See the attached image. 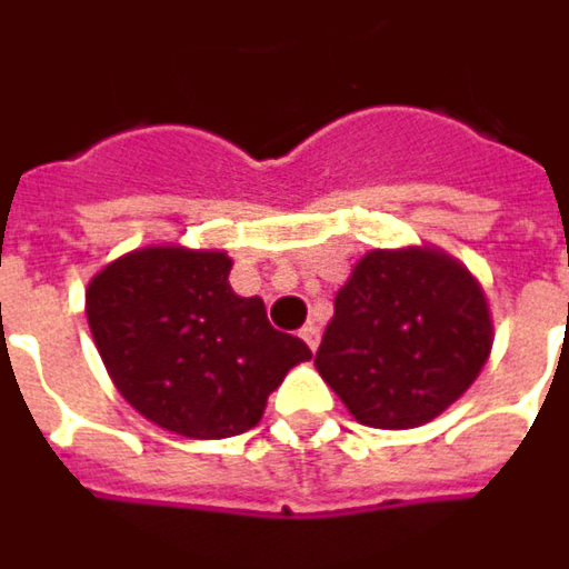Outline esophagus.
I'll use <instances>...</instances> for the list:
<instances>
[{"mask_svg": "<svg viewBox=\"0 0 569 569\" xmlns=\"http://www.w3.org/2000/svg\"><path fill=\"white\" fill-rule=\"evenodd\" d=\"M298 336L305 339V345H308L311 351H317V345H320V326L305 323V326H301V332H298Z\"/></svg>", "mask_w": 569, "mask_h": 569, "instance_id": "34e87169", "label": "esophagus"}]
</instances>
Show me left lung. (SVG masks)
I'll use <instances>...</instances> for the list:
<instances>
[{
  "instance_id": "left-lung-1",
  "label": "left lung",
  "mask_w": 569,
  "mask_h": 569,
  "mask_svg": "<svg viewBox=\"0 0 569 569\" xmlns=\"http://www.w3.org/2000/svg\"><path fill=\"white\" fill-rule=\"evenodd\" d=\"M492 345L478 280L437 249H376L336 296L313 367L369 428H419L478 379Z\"/></svg>"
}]
</instances>
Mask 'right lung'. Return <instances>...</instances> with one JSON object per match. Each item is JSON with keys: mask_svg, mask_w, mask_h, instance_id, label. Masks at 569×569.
I'll use <instances>...</instances> for the list:
<instances>
[{"mask_svg": "<svg viewBox=\"0 0 569 569\" xmlns=\"http://www.w3.org/2000/svg\"><path fill=\"white\" fill-rule=\"evenodd\" d=\"M224 252L150 246L107 264L86 313L110 379L144 419L197 440L256 428L268 395L311 348L228 283Z\"/></svg>", "mask_w": 569, "mask_h": 569, "instance_id": "1", "label": "right lung"}]
</instances>
